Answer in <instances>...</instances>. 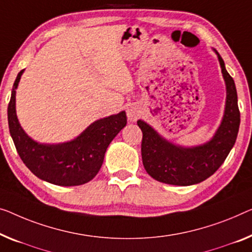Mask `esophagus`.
I'll list each match as a JSON object with an SVG mask.
<instances>
[{"label":"esophagus","mask_w":252,"mask_h":252,"mask_svg":"<svg viewBox=\"0 0 252 252\" xmlns=\"http://www.w3.org/2000/svg\"><path fill=\"white\" fill-rule=\"evenodd\" d=\"M140 108H139L137 105H130L126 110L127 119H129L130 121H136L139 116H140Z\"/></svg>","instance_id":"34e87169"}]
</instances>
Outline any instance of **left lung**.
Wrapping results in <instances>:
<instances>
[{
  "instance_id": "obj_1",
  "label": "left lung",
  "mask_w": 252,
  "mask_h": 252,
  "mask_svg": "<svg viewBox=\"0 0 252 252\" xmlns=\"http://www.w3.org/2000/svg\"><path fill=\"white\" fill-rule=\"evenodd\" d=\"M217 55L226 84V106L222 125L212 140L199 147H178L160 138L147 123L141 120L137 122L142 131V164L146 172L157 181L173 186L202 182L219 170L235 144L240 126L238 94L222 56Z\"/></svg>"
}]
</instances>
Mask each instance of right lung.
I'll list each match as a JSON object with an SVG mask.
<instances>
[{
    "instance_id": "add662e5",
    "label": "right lung",
    "mask_w": 252,
    "mask_h": 252,
    "mask_svg": "<svg viewBox=\"0 0 252 252\" xmlns=\"http://www.w3.org/2000/svg\"><path fill=\"white\" fill-rule=\"evenodd\" d=\"M24 70L18 73L7 106V122L16 149L37 178L61 187L80 186L95 178L105 152L126 125V112L111 115L89 126L80 136L61 145H42L22 130L16 114V88Z\"/></svg>"
}]
</instances>
